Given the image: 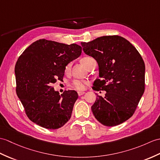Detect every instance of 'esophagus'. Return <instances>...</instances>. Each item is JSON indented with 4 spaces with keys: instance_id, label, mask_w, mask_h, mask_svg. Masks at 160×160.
<instances>
[{
    "instance_id": "1",
    "label": "esophagus",
    "mask_w": 160,
    "mask_h": 160,
    "mask_svg": "<svg viewBox=\"0 0 160 160\" xmlns=\"http://www.w3.org/2000/svg\"><path fill=\"white\" fill-rule=\"evenodd\" d=\"M84 93H85L84 91H78V94L79 96L82 95H84Z\"/></svg>"
}]
</instances>
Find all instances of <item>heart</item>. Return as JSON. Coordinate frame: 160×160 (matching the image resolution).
I'll list each match as a JSON object with an SVG mask.
<instances>
[{
	"label": "heart",
	"instance_id": "heart-1",
	"mask_svg": "<svg viewBox=\"0 0 160 160\" xmlns=\"http://www.w3.org/2000/svg\"><path fill=\"white\" fill-rule=\"evenodd\" d=\"M92 58L90 57H85L84 58H82V62L83 63V65H86L87 62L91 60ZM70 66H71V64L69 63V64L67 65V66L65 67V72H68L69 71V69L70 68ZM87 84V82L85 81V80H74L71 85L72 87L76 89L77 91H82L84 89H85L86 88V85Z\"/></svg>",
	"mask_w": 160,
	"mask_h": 160
}]
</instances>
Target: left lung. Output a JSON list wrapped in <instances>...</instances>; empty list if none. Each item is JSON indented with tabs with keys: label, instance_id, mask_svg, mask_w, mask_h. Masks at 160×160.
I'll return each instance as SVG.
<instances>
[{
	"label": "left lung",
	"instance_id": "obj_1",
	"mask_svg": "<svg viewBox=\"0 0 160 160\" xmlns=\"http://www.w3.org/2000/svg\"><path fill=\"white\" fill-rule=\"evenodd\" d=\"M84 52L97 61L100 79L94 82L97 95L91 110L95 118L108 127L119 125L134 113L144 91L145 65L132 44L121 36H103L81 42Z\"/></svg>",
	"mask_w": 160,
	"mask_h": 160
}]
</instances>
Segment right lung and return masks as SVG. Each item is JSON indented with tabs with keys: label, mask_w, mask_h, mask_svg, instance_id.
Instances as JSON below:
<instances>
[{
	"label": "right lung",
	"mask_w": 160,
	"mask_h": 160,
	"mask_svg": "<svg viewBox=\"0 0 160 160\" xmlns=\"http://www.w3.org/2000/svg\"><path fill=\"white\" fill-rule=\"evenodd\" d=\"M82 47L39 39L18 58L15 67L16 93L31 121L48 129L62 127L71 118L78 95L65 91L61 95L52 84L62 80L67 65L78 58Z\"/></svg>",
	"instance_id": "add662e5"
}]
</instances>
